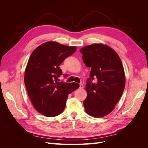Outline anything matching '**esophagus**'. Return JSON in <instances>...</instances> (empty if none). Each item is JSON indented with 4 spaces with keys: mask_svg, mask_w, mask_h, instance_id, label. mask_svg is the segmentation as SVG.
Wrapping results in <instances>:
<instances>
[{
    "mask_svg": "<svg viewBox=\"0 0 148 148\" xmlns=\"http://www.w3.org/2000/svg\"><path fill=\"white\" fill-rule=\"evenodd\" d=\"M84 88V85L82 83V84H79V88H81V89H83Z\"/></svg>",
    "mask_w": 148,
    "mask_h": 148,
    "instance_id": "esophagus-1",
    "label": "esophagus"
}]
</instances>
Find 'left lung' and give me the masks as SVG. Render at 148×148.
Returning a JSON list of instances; mask_svg holds the SVG:
<instances>
[{
    "label": "left lung",
    "instance_id": "8db88e82",
    "mask_svg": "<svg viewBox=\"0 0 148 148\" xmlns=\"http://www.w3.org/2000/svg\"><path fill=\"white\" fill-rule=\"evenodd\" d=\"M83 60L91 67L86 84L87 97L83 101L86 112L94 117H102L110 113L124 91L125 76L119 55L109 46L94 44L79 51ZM97 79V82L92 81Z\"/></svg>",
    "mask_w": 148,
    "mask_h": 148
}]
</instances>
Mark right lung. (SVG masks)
<instances>
[{
    "label": "right lung",
    "mask_w": 148,
    "mask_h": 148,
    "mask_svg": "<svg viewBox=\"0 0 148 148\" xmlns=\"http://www.w3.org/2000/svg\"><path fill=\"white\" fill-rule=\"evenodd\" d=\"M77 50L57 42L42 44L32 52L25 72V84L33 106L38 112L52 117L64 111L69 94L78 83L59 82L62 74L59 65Z\"/></svg>",
    "instance_id": "obj_1"
}]
</instances>
